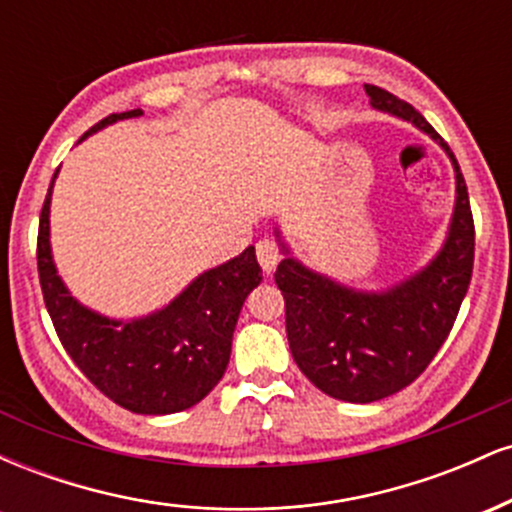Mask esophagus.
<instances>
[{
  "label": "esophagus",
  "instance_id": "obj_1",
  "mask_svg": "<svg viewBox=\"0 0 512 512\" xmlns=\"http://www.w3.org/2000/svg\"><path fill=\"white\" fill-rule=\"evenodd\" d=\"M255 248H257V260H260L264 274H272L276 269V264H279V260H281L279 245H276L272 238H262Z\"/></svg>",
  "mask_w": 512,
  "mask_h": 512
}]
</instances>
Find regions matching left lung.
Masks as SVG:
<instances>
[{"instance_id":"8db88e82","label":"left lung","mask_w":512,"mask_h":512,"mask_svg":"<svg viewBox=\"0 0 512 512\" xmlns=\"http://www.w3.org/2000/svg\"><path fill=\"white\" fill-rule=\"evenodd\" d=\"M363 88L373 108L414 122L448 151L457 199L440 255L390 291L346 289L291 257L276 267L293 361L317 390L354 404L395 395L424 373L455 325L474 267L472 207L455 154L414 105L380 86Z\"/></svg>"}]
</instances>
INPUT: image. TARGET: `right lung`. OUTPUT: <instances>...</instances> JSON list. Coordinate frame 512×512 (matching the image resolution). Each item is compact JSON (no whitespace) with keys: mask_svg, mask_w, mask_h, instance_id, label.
Here are the masks:
<instances>
[{"mask_svg":"<svg viewBox=\"0 0 512 512\" xmlns=\"http://www.w3.org/2000/svg\"><path fill=\"white\" fill-rule=\"evenodd\" d=\"M137 115L142 110L113 113L86 134ZM50 195L52 185L40 209L38 276L45 308L72 361L105 397L134 414H175L202 402L226 373L240 308L262 281L255 248L204 272L161 313L108 320L76 303L55 272Z\"/></svg>","mask_w":512,"mask_h":512,"instance_id":"right-lung-1","label":"right lung"}]
</instances>
